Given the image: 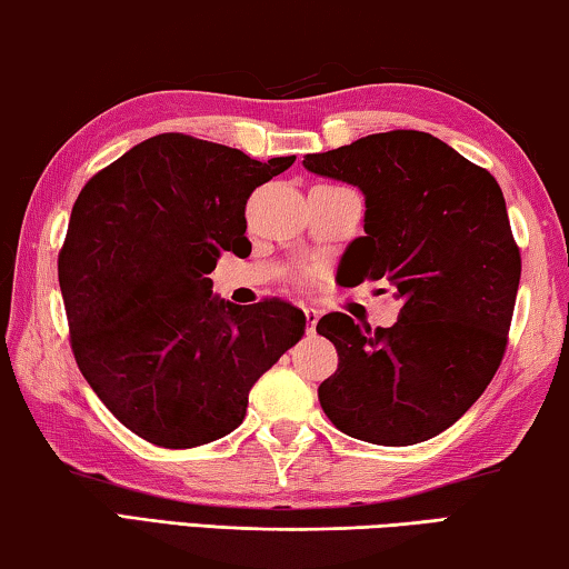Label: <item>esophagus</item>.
Masks as SVG:
<instances>
[{
  "mask_svg": "<svg viewBox=\"0 0 569 569\" xmlns=\"http://www.w3.org/2000/svg\"><path fill=\"white\" fill-rule=\"evenodd\" d=\"M303 319H306V331L313 333L316 323H319V311H316V308H311V306H306L303 308Z\"/></svg>",
  "mask_w": 569,
  "mask_h": 569,
  "instance_id": "esophagus-1",
  "label": "esophagus"
}]
</instances>
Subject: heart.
I'll use <instances>...</instances> for the list:
<instances>
[{"instance_id": "b5f03b06", "label": "heart", "mask_w": 569, "mask_h": 569, "mask_svg": "<svg viewBox=\"0 0 569 569\" xmlns=\"http://www.w3.org/2000/svg\"><path fill=\"white\" fill-rule=\"evenodd\" d=\"M316 271H313V268H303V271L301 273H298V278H301V281H306V278H311Z\"/></svg>"}]
</instances>
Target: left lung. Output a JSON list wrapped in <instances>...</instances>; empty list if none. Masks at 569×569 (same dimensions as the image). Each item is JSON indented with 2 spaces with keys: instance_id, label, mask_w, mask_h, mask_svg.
I'll list each match as a JSON object with an SVG mask.
<instances>
[{
  "instance_id": "obj_1",
  "label": "left lung",
  "mask_w": 569,
  "mask_h": 569,
  "mask_svg": "<svg viewBox=\"0 0 569 569\" xmlns=\"http://www.w3.org/2000/svg\"><path fill=\"white\" fill-rule=\"evenodd\" d=\"M303 166L366 196V236L346 250V283L383 281L401 301L391 329L346 313L316 326L339 351L319 387L326 417L381 447L441 435L481 397L507 349L522 258L502 190L419 130L369 134Z\"/></svg>"
}]
</instances>
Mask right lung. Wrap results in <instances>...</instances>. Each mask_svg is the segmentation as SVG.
Wrapping results in <instances>:
<instances>
[{
  "instance_id": "obj_1",
  "label": "right lung",
  "mask_w": 569,
  "mask_h": 569,
  "mask_svg": "<svg viewBox=\"0 0 569 569\" xmlns=\"http://www.w3.org/2000/svg\"><path fill=\"white\" fill-rule=\"evenodd\" d=\"M293 160L162 132L77 196L57 258L74 361L150 445L190 449L230 435L253 383L303 336L301 308L218 301L208 278L223 250L250 246V192Z\"/></svg>"
}]
</instances>
